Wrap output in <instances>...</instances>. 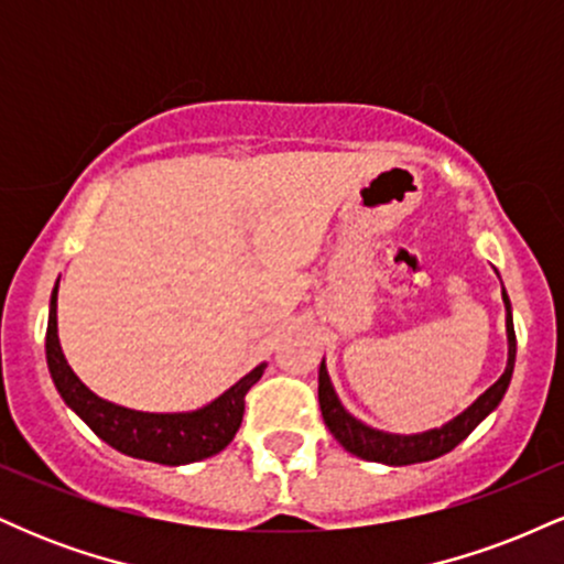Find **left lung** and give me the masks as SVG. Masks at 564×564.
I'll use <instances>...</instances> for the list:
<instances>
[{"mask_svg":"<svg viewBox=\"0 0 564 564\" xmlns=\"http://www.w3.org/2000/svg\"><path fill=\"white\" fill-rule=\"evenodd\" d=\"M503 294V304H507V336H509V364L507 371L501 373V379L494 387H488L480 398L471 403L467 411L458 413L456 419L448 424H443L440 430L422 432V435H390V432H379L358 422L355 416H349L345 405L336 398L332 379H328L326 364H321L318 371V403L323 422H326L332 435L345 445V451L352 456L366 458V462H379L390 464V467H405V464H419V462H432V458L443 456L456 448L464 437H469V432L488 416L494 408L501 403L503 392H507L511 371H514V355H517V339H514V326H511V304L507 291Z\"/></svg>","mask_w":564,"mask_h":564,"instance_id":"left-lung-1","label":"left lung"}]
</instances>
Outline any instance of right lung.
<instances>
[{
    "label": "right lung",
    "instance_id": "right-lung-1",
    "mask_svg": "<svg viewBox=\"0 0 564 564\" xmlns=\"http://www.w3.org/2000/svg\"><path fill=\"white\" fill-rule=\"evenodd\" d=\"M47 366L61 398L79 413L97 437L127 456L166 464V467L200 462V458H209L228 448L241 426L246 392L264 373V364L257 366L228 392L219 394L215 403L191 413H142L108 403L89 392L63 358L61 339H57V286L50 300Z\"/></svg>",
    "mask_w": 564,
    "mask_h": 564
}]
</instances>
